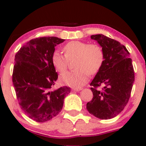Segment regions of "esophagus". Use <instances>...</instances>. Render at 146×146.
<instances>
[{
    "instance_id": "1",
    "label": "esophagus",
    "mask_w": 146,
    "mask_h": 146,
    "mask_svg": "<svg viewBox=\"0 0 146 146\" xmlns=\"http://www.w3.org/2000/svg\"><path fill=\"white\" fill-rule=\"evenodd\" d=\"M82 90V88H73V90H74V91H80V90Z\"/></svg>"
}]
</instances>
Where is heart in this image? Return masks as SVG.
<instances>
[{"mask_svg":"<svg viewBox=\"0 0 146 146\" xmlns=\"http://www.w3.org/2000/svg\"><path fill=\"white\" fill-rule=\"evenodd\" d=\"M65 56L58 50L53 51L51 62L60 73L66 69L68 60L74 59V70L60 75V81L67 86L79 88L88 80L90 74L98 73L104 61V53L102 47L80 41L70 42L64 46Z\"/></svg>","mask_w":146,"mask_h":146,"instance_id":"obj_1","label":"heart"}]
</instances>
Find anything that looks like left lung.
Here are the masks:
<instances>
[{"instance_id": "8db88e82", "label": "left lung", "mask_w": 146, "mask_h": 146, "mask_svg": "<svg viewBox=\"0 0 146 146\" xmlns=\"http://www.w3.org/2000/svg\"><path fill=\"white\" fill-rule=\"evenodd\" d=\"M90 38L101 46L104 61L90 84L93 98L87 103L86 109L99 119H109L121 113L130 97L135 81L132 59L125 46L118 41L102 34ZM101 85L102 90H97Z\"/></svg>"}]
</instances>
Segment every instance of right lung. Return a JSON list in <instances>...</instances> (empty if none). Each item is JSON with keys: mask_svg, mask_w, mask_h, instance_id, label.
Instances as JSON below:
<instances>
[{"mask_svg": "<svg viewBox=\"0 0 146 146\" xmlns=\"http://www.w3.org/2000/svg\"><path fill=\"white\" fill-rule=\"evenodd\" d=\"M64 41L57 37L31 40L15 56L12 82L21 109L31 119L45 122L63 107L67 86L52 89L58 73L51 62L55 46Z\"/></svg>", "mask_w": 146, "mask_h": 146, "instance_id": "right-lung-1", "label": "right lung"}]
</instances>
